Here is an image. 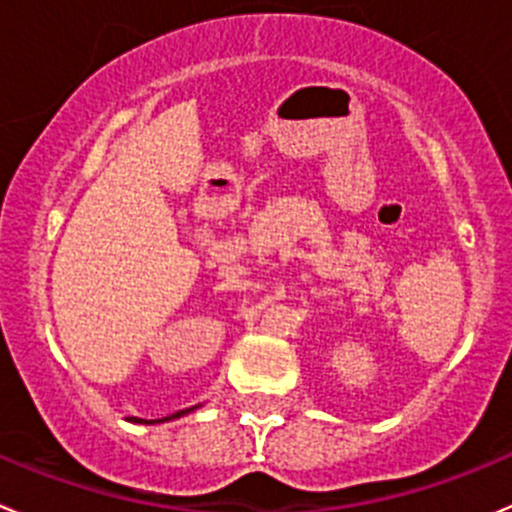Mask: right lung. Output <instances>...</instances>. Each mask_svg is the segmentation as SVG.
<instances>
[{
  "instance_id": "add662e5",
  "label": "right lung",
  "mask_w": 512,
  "mask_h": 512,
  "mask_svg": "<svg viewBox=\"0 0 512 512\" xmlns=\"http://www.w3.org/2000/svg\"><path fill=\"white\" fill-rule=\"evenodd\" d=\"M195 408H197V405H195ZM190 410H192V408H187V410H177L175 415H170V418H162V420H175V418H180V415L190 413ZM132 420H135V423H142V420H137V418H132ZM162 420H155V423H162Z\"/></svg>"
}]
</instances>
